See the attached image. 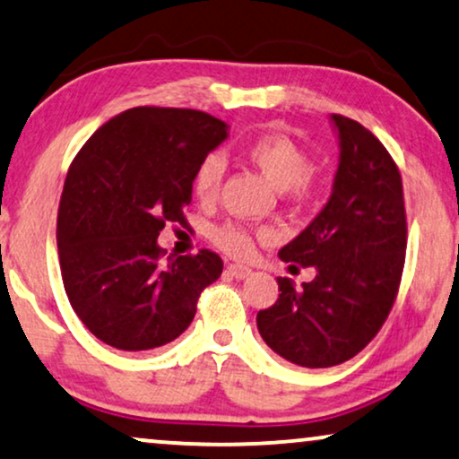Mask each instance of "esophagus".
Listing matches in <instances>:
<instances>
[{
    "label": "esophagus",
    "mask_w": 459,
    "mask_h": 459,
    "mask_svg": "<svg viewBox=\"0 0 459 459\" xmlns=\"http://www.w3.org/2000/svg\"><path fill=\"white\" fill-rule=\"evenodd\" d=\"M227 274H230L232 279H237V281H243V279H247V276L251 274V268L238 266V264H230V266L227 268Z\"/></svg>",
    "instance_id": "esophagus-1"
}]
</instances>
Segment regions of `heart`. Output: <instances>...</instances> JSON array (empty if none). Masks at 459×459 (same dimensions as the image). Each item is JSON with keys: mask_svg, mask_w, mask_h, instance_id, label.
Wrapping results in <instances>:
<instances>
[{"mask_svg": "<svg viewBox=\"0 0 459 459\" xmlns=\"http://www.w3.org/2000/svg\"><path fill=\"white\" fill-rule=\"evenodd\" d=\"M245 158L251 164L262 170L270 183H273L279 191L289 189H301L306 185V177L309 172V158L307 153L289 139L287 134L281 133H262L247 141L243 147ZM224 172H227V164H224L222 156L218 153H210L199 162L195 174H193V191L195 197L202 204H212L218 197L222 186ZM216 245L227 251V254L235 257H245L251 254V235L238 224H222L214 232Z\"/></svg>", "mask_w": 459, "mask_h": 459, "instance_id": "obj_1", "label": "heart"}]
</instances>
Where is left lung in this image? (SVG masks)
Returning <instances> with one entry per match:
<instances>
[{"label": "left lung", "instance_id": "obj_1", "mask_svg": "<svg viewBox=\"0 0 459 459\" xmlns=\"http://www.w3.org/2000/svg\"><path fill=\"white\" fill-rule=\"evenodd\" d=\"M331 122L339 139L331 197L279 251L282 262L314 266L316 279L297 289L281 276L279 299L257 312L270 350L303 368L343 364L377 337L408 243L402 174L389 152L359 122L339 114Z\"/></svg>", "mask_w": 459, "mask_h": 459}]
</instances>
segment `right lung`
Returning <instances> with one entry per match:
<instances>
[{
    "instance_id": "1",
    "label": "right lung",
    "mask_w": 459,
    "mask_h": 459,
    "mask_svg": "<svg viewBox=\"0 0 459 459\" xmlns=\"http://www.w3.org/2000/svg\"><path fill=\"white\" fill-rule=\"evenodd\" d=\"M229 137L197 109L131 108L91 134L70 164L57 210V254L70 306L95 337L122 351L170 343L222 274L214 251L168 255L166 222L185 224L193 174Z\"/></svg>"
}]
</instances>
